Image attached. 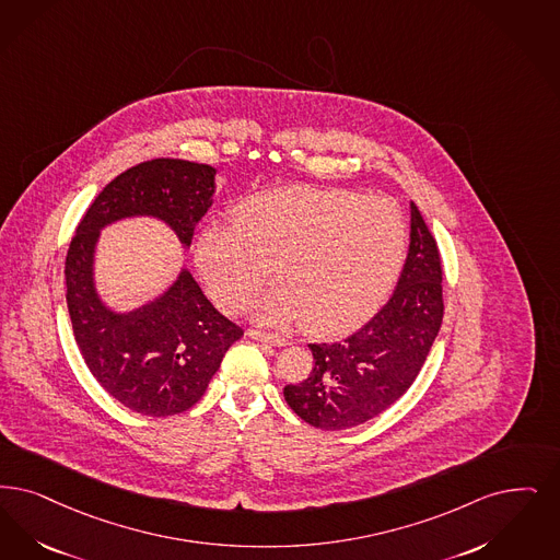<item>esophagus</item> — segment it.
I'll return each instance as SVG.
<instances>
[{"mask_svg":"<svg viewBox=\"0 0 560 560\" xmlns=\"http://www.w3.org/2000/svg\"><path fill=\"white\" fill-rule=\"evenodd\" d=\"M247 336L252 339H258V341H267L270 346H285L288 343L285 337L269 334V331H260V329H247Z\"/></svg>","mask_w":560,"mask_h":560,"instance_id":"esophagus-1","label":"esophagus"}]
</instances>
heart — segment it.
<instances>
[{
    "label": "heart",
    "mask_w": 560,
    "mask_h": 560,
    "mask_svg": "<svg viewBox=\"0 0 560 560\" xmlns=\"http://www.w3.org/2000/svg\"><path fill=\"white\" fill-rule=\"evenodd\" d=\"M406 247L408 223L396 201L291 185L242 201L233 224H206L196 265L229 311L247 304L272 267L281 288L258 304V318L270 325L300 318L306 334L337 336L380 308Z\"/></svg>",
    "instance_id": "1"
}]
</instances>
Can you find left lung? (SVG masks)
I'll return each mask as SVG.
<instances>
[{
	"instance_id": "obj_1",
	"label": "left lung",
	"mask_w": 560,
	"mask_h": 560,
	"mask_svg": "<svg viewBox=\"0 0 560 560\" xmlns=\"http://www.w3.org/2000/svg\"><path fill=\"white\" fill-rule=\"evenodd\" d=\"M444 318L442 258L410 201V246L387 304L357 334L311 343L313 371L283 396L308 425L339 431L375 419L417 380Z\"/></svg>"
}]
</instances>
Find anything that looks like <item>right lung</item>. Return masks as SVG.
<instances>
[{
	"mask_svg": "<svg viewBox=\"0 0 560 560\" xmlns=\"http://www.w3.org/2000/svg\"><path fill=\"white\" fill-rule=\"evenodd\" d=\"M214 175L208 164L177 158L141 162L100 191L68 247V314L83 360L113 398L145 417L179 415L198 402L244 331L210 304L187 269L154 302L114 313L95 291V244L106 224L154 217L191 246L212 206Z\"/></svg>",
	"mask_w": 560,
	"mask_h": 560,
	"instance_id": "obj_1",
	"label": "right lung"
}]
</instances>
